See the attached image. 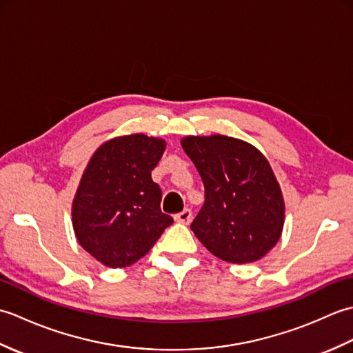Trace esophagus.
Instances as JSON below:
<instances>
[{"instance_id": "obj_1", "label": "esophagus", "mask_w": 353, "mask_h": 353, "mask_svg": "<svg viewBox=\"0 0 353 353\" xmlns=\"http://www.w3.org/2000/svg\"><path fill=\"white\" fill-rule=\"evenodd\" d=\"M191 219H192V214H191L190 209H183L182 212H179V214L174 215V220L177 223H182V224H188L191 221Z\"/></svg>"}]
</instances>
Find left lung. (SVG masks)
I'll return each mask as SVG.
<instances>
[{
  "instance_id": "1",
  "label": "left lung",
  "mask_w": 353,
  "mask_h": 353,
  "mask_svg": "<svg viewBox=\"0 0 353 353\" xmlns=\"http://www.w3.org/2000/svg\"><path fill=\"white\" fill-rule=\"evenodd\" d=\"M181 144L205 185V205L191 229L214 256L249 264L273 249L285 221V201L267 157L224 134L185 137Z\"/></svg>"
}]
</instances>
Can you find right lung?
<instances>
[{"label":"right lung","mask_w":353,"mask_h":353,"mask_svg":"<svg viewBox=\"0 0 353 353\" xmlns=\"http://www.w3.org/2000/svg\"><path fill=\"white\" fill-rule=\"evenodd\" d=\"M165 147L162 138L125 134L104 142L89 159L72 200V228L79 244L103 265L134 264L172 224L152 179Z\"/></svg>","instance_id":"obj_1"}]
</instances>
